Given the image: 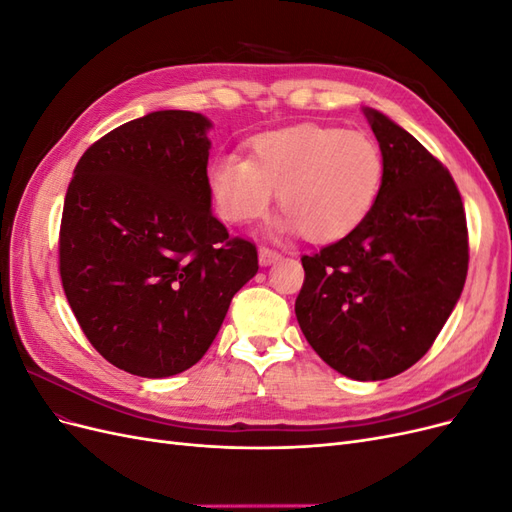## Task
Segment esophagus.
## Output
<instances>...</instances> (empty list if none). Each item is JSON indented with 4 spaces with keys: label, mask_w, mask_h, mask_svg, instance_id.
I'll return each mask as SVG.
<instances>
[{
    "label": "esophagus",
    "mask_w": 512,
    "mask_h": 512,
    "mask_svg": "<svg viewBox=\"0 0 512 512\" xmlns=\"http://www.w3.org/2000/svg\"><path fill=\"white\" fill-rule=\"evenodd\" d=\"M280 258H282V254L277 250H271V247H267V245H262L258 250V260H260L262 267L273 265V262H277Z\"/></svg>",
    "instance_id": "esophagus-1"
}]
</instances>
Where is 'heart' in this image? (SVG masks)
I'll return each instance as SVG.
<instances>
[{
	"label": "heart",
	"instance_id": "heart-1",
	"mask_svg": "<svg viewBox=\"0 0 512 512\" xmlns=\"http://www.w3.org/2000/svg\"><path fill=\"white\" fill-rule=\"evenodd\" d=\"M380 147L363 132L294 126L252 138L247 160L220 156L209 166V190L220 218L243 226L265 218L275 194L290 215L284 228L318 243L359 226L382 188Z\"/></svg>",
	"mask_w": 512,
	"mask_h": 512
}]
</instances>
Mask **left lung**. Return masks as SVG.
<instances>
[{"mask_svg": "<svg viewBox=\"0 0 512 512\" xmlns=\"http://www.w3.org/2000/svg\"><path fill=\"white\" fill-rule=\"evenodd\" d=\"M382 188L350 235L303 256L294 303L320 359L352 380H386L436 342L468 275L466 213L451 173L395 121L363 108Z\"/></svg>", "mask_w": 512, "mask_h": 512, "instance_id": "8db88e82", "label": "left lung"}]
</instances>
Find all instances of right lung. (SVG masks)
<instances>
[{"label":"right lung","instance_id":"right-lung-1","mask_svg":"<svg viewBox=\"0 0 512 512\" xmlns=\"http://www.w3.org/2000/svg\"><path fill=\"white\" fill-rule=\"evenodd\" d=\"M209 128L192 111L132 119L83 153L68 185L66 299L91 346L134 376L196 365L258 271L256 245L211 213Z\"/></svg>","mask_w":512,"mask_h":512}]
</instances>
